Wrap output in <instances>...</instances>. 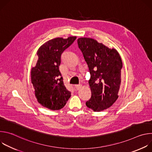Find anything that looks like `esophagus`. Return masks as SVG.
<instances>
[{
    "instance_id": "esophagus-1",
    "label": "esophagus",
    "mask_w": 152,
    "mask_h": 152,
    "mask_svg": "<svg viewBox=\"0 0 152 152\" xmlns=\"http://www.w3.org/2000/svg\"><path fill=\"white\" fill-rule=\"evenodd\" d=\"M81 87H82V85H80H80H75V88L77 90H79Z\"/></svg>"
}]
</instances>
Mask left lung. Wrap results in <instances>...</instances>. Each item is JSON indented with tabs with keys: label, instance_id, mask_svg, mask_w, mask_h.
I'll return each mask as SVG.
<instances>
[{
	"label": "left lung",
	"instance_id": "obj_1",
	"mask_svg": "<svg viewBox=\"0 0 152 152\" xmlns=\"http://www.w3.org/2000/svg\"><path fill=\"white\" fill-rule=\"evenodd\" d=\"M79 48L91 75L88 83L91 99L86 105L95 112L111 107L118 97L122 61L118 52L91 38L77 39Z\"/></svg>",
	"mask_w": 152,
	"mask_h": 152
}]
</instances>
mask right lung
Segmentation results:
<instances>
[{
  "label": "right lung",
  "instance_id": "add662e5",
  "mask_svg": "<svg viewBox=\"0 0 152 152\" xmlns=\"http://www.w3.org/2000/svg\"><path fill=\"white\" fill-rule=\"evenodd\" d=\"M76 39L75 36L55 38L46 42L37 50L38 59L31 69V82L38 102L49 110H61L71 96L64 85L59 66L62 53Z\"/></svg>",
  "mask_w": 152,
  "mask_h": 152
}]
</instances>
